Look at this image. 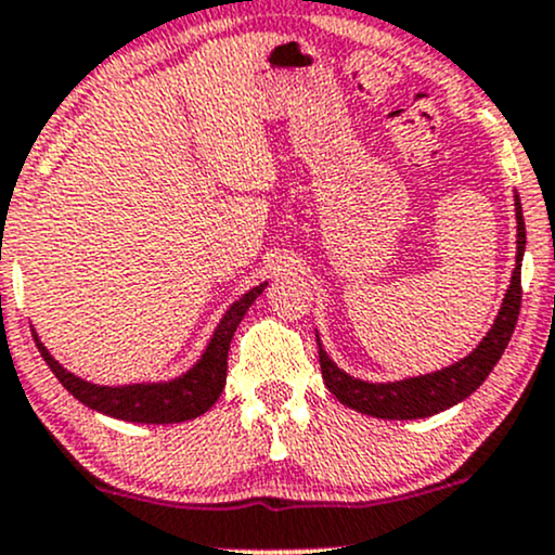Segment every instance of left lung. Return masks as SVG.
<instances>
[{
  "instance_id": "1",
  "label": "left lung",
  "mask_w": 555,
  "mask_h": 555,
  "mask_svg": "<svg viewBox=\"0 0 555 555\" xmlns=\"http://www.w3.org/2000/svg\"><path fill=\"white\" fill-rule=\"evenodd\" d=\"M516 198V267L511 275V285L505 291L503 307H500L498 318L479 347L470 351L463 360L452 362L450 367L434 371L426 375H415V378L404 380H389V384H371V380H360L354 375L344 373L336 362L327 357L318 336L320 349V367H323V380L331 389V395L347 408L357 410L362 415H373V418L386 421H413V418H428L442 410L452 408V404L463 402V399L474 395L498 360L503 357L505 347L514 333L518 309H521V259L524 246H527V230H524L521 217V201Z\"/></svg>"
}]
</instances>
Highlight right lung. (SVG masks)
<instances>
[{"label":"right lung","instance_id":"obj_1","mask_svg":"<svg viewBox=\"0 0 555 555\" xmlns=\"http://www.w3.org/2000/svg\"><path fill=\"white\" fill-rule=\"evenodd\" d=\"M267 288V283L256 285V288L243 294L219 320L217 331H214L211 341L201 360L182 373L180 378L158 380V384H127V386H100L89 384V380L79 378L70 371H65L61 362L47 351L44 344L37 338V347L61 380L65 389L70 391L81 404L98 410V413L111 415L118 421H132V423H182L193 421L204 415L208 408H214L219 395L228 380V351L230 341L235 336L237 325H241L243 314L256 301V296Z\"/></svg>","mask_w":555,"mask_h":555}]
</instances>
